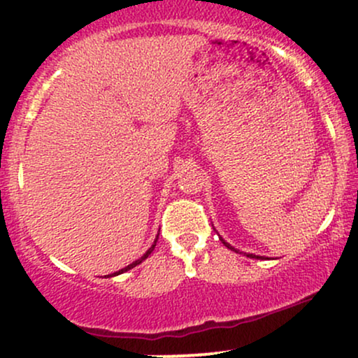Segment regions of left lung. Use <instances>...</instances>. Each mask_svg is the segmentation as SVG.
I'll return each instance as SVG.
<instances>
[{
	"mask_svg": "<svg viewBox=\"0 0 358 358\" xmlns=\"http://www.w3.org/2000/svg\"><path fill=\"white\" fill-rule=\"evenodd\" d=\"M220 241H222V244H224V245H225V248H229V249L236 250V252H237V249H234V248H232V245H231V244H227V242H225L224 239H222V237H220ZM248 257H252V259H262L261 256H256V254H248Z\"/></svg>",
	"mask_w": 358,
	"mask_h": 358,
	"instance_id": "8db88e82",
	"label": "left lung"
}]
</instances>
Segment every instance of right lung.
Segmentation results:
<instances>
[{"label": "right lung", "instance_id": "1", "mask_svg": "<svg viewBox=\"0 0 358 358\" xmlns=\"http://www.w3.org/2000/svg\"><path fill=\"white\" fill-rule=\"evenodd\" d=\"M156 241H158V236H156V239H155V242H153V245H151V248H150V249H148V250H146V252H145V254H143V256H141V257H139V259H136V261H134V262H133V264L126 266V268H124V269L117 271V273H114V274H108V276H109V278H110V276H117V274H122V273H126V271H129V269L136 268V266H138V264H141V262H143V261H145V259H146L148 256H150V254H151V252H153V249H155V245H156Z\"/></svg>", "mask_w": 358, "mask_h": 358}]
</instances>
